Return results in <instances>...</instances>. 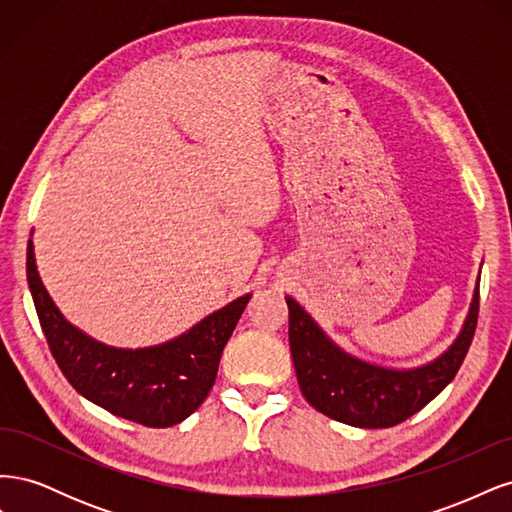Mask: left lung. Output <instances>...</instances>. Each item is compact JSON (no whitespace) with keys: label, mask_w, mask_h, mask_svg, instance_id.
<instances>
[{"label":"left lung","mask_w":512,"mask_h":512,"mask_svg":"<svg viewBox=\"0 0 512 512\" xmlns=\"http://www.w3.org/2000/svg\"><path fill=\"white\" fill-rule=\"evenodd\" d=\"M288 339L294 371L307 404L339 423L382 429L404 423L425 408L455 378L474 339L478 322V288L466 324L436 361L416 369H386L354 359L290 297Z\"/></svg>","instance_id":"8db88e82"}]
</instances>
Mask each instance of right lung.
<instances>
[{"label":"right lung","mask_w":512,"mask_h":512,"mask_svg":"<svg viewBox=\"0 0 512 512\" xmlns=\"http://www.w3.org/2000/svg\"><path fill=\"white\" fill-rule=\"evenodd\" d=\"M27 284L42 333L66 380L96 406L145 427H170L207 399L220 356L252 294L228 303L194 329L162 346L123 350L104 346L59 314L27 245Z\"/></svg>","instance_id":"1"}]
</instances>
